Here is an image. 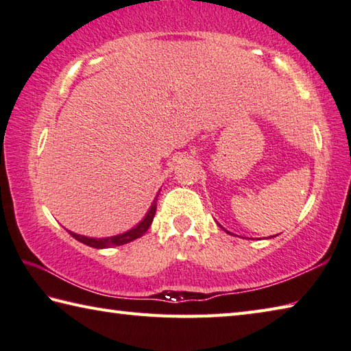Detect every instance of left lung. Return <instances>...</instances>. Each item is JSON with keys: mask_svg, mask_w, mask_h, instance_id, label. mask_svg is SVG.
I'll use <instances>...</instances> for the list:
<instances>
[{"mask_svg": "<svg viewBox=\"0 0 351 351\" xmlns=\"http://www.w3.org/2000/svg\"><path fill=\"white\" fill-rule=\"evenodd\" d=\"M226 231V230H225ZM226 232H228V231H226ZM228 234H231V232H228Z\"/></svg>", "mask_w": 351, "mask_h": 351, "instance_id": "8db88e82", "label": "left lung"}]
</instances>
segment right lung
<instances>
[{"instance_id": "right-lung-1", "label": "right lung", "mask_w": 351, "mask_h": 351, "mask_svg": "<svg viewBox=\"0 0 351 351\" xmlns=\"http://www.w3.org/2000/svg\"><path fill=\"white\" fill-rule=\"evenodd\" d=\"M157 197H158V195H157ZM157 197L154 199V202L151 204L149 211L146 213L145 219L141 220V222H140L138 225H135L132 230L123 232V234L110 236V237H101V239L80 236V234H75V232H72V231H69V234H71L73 239H77L78 242L88 245V247H92V248L120 247V245H125V243L132 242V241H135V239H138V237L143 236L145 232L147 231V228H149V226H151L152 220H154V216H156V210H157Z\"/></svg>"}]
</instances>
